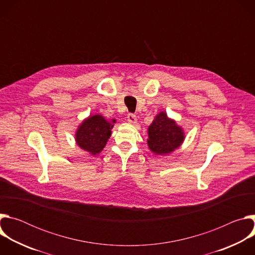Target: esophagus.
<instances>
[{"label":"esophagus","instance_id":"1","mask_svg":"<svg viewBox=\"0 0 255 255\" xmlns=\"http://www.w3.org/2000/svg\"><path fill=\"white\" fill-rule=\"evenodd\" d=\"M127 120H128V122H130L131 124H136V123H137V117H136V115L133 114V113H129V114L127 115Z\"/></svg>","mask_w":255,"mask_h":255}]
</instances>
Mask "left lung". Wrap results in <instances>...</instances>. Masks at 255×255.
Masks as SVG:
<instances>
[{
  "label": "left lung",
  "instance_id": "8db88e82",
  "mask_svg": "<svg viewBox=\"0 0 255 255\" xmlns=\"http://www.w3.org/2000/svg\"><path fill=\"white\" fill-rule=\"evenodd\" d=\"M148 146L157 154L168 153L184 141V132L164 112L159 113L148 129Z\"/></svg>",
  "mask_w": 255,
  "mask_h": 255
}]
</instances>
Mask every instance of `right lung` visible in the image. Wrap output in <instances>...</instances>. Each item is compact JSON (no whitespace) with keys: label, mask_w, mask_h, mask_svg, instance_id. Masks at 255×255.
<instances>
[{"label":"right lung","mask_w":255,"mask_h":255,"mask_svg":"<svg viewBox=\"0 0 255 255\" xmlns=\"http://www.w3.org/2000/svg\"><path fill=\"white\" fill-rule=\"evenodd\" d=\"M114 123V122H113ZM113 125L107 122L101 115H94L80 126L76 140L80 147L92 154L100 153L111 136Z\"/></svg>","instance_id":"right-lung-1"}]
</instances>
